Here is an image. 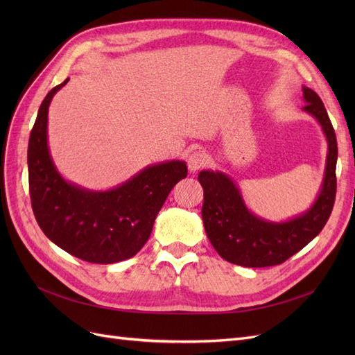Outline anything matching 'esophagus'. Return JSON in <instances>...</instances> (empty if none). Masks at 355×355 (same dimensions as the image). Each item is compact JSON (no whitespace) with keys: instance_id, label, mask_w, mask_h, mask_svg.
I'll use <instances>...</instances> for the list:
<instances>
[{"instance_id":"obj_1","label":"esophagus","mask_w":355,"mask_h":355,"mask_svg":"<svg viewBox=\"0 0 355 355\" xmlns=\"http://www.w3.org/2000/svg\"><path fill=\"white\" fill-rule=\"evenodd\" d=\"M207 164V157L201 151H192L188 157V168L191 171H197Z\"/></svg>"}]
</instances>
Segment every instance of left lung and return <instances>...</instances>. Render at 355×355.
<instances>
[{"mask_svg": "<svg viewBox=\"0 0 355 355\" xmlns=\"http://www.w3.org/2000/svg\"><path fill=\"white\" fill-rule=\"evenodd\" d=\"M302 92L304 110L320 123L329 146L323 187L309 210L286 222L265 220L245 207L237 185L227 175L200 171L204 230L214 250L231 263L245 268L280 265L314 240L330 218L336 197V135L320 96L308 87Z\"/></svg>", "mask_w": 355, "mask_h": 355, "instance_id": "left-lung-1", "label": "left lung"}]
</instances>
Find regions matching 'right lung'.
Wrapping results in <instances>:
<instances>
[{
    "mask_svg": "<svg viewBox=\"0 0 355 355\" xmlns=\"http://www.w3.org/2000/svg\"><path fill=\"white\" fill-rule=\"evenodd\" d=\"M68 81L47 93L29 136L32 210L47 239L69 254L90 263L121 262L145 245L158 211L188 168L178 159L148 166L123 185L102 192L69 184L53 164L47 145L49 106Z\"/></svg>",
    "mask_w": 355,
    "mask_h": 355,
    "instance_id": "right-lung-1",
    "label": "right lung"
}]
</instances>
